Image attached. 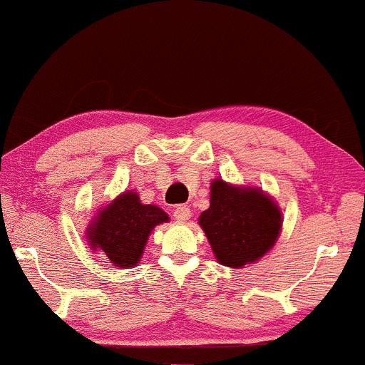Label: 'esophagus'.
Segmentation results:
<instances>
[{
	"mask_svg": "<svg viewBox=\"0 0 365 365\" xmlns=\"http://www.w3.org/2000/svg\"><path fill=\"white\" fill-rule=\"evenodd\" d=\"M190 207L185 206V204H180V206H176L173 211L175 220H178V222H187V220L190 218Z\"/></svg>",
	"mask_w": 365,
	"mask_h": 365,
	"instance_id": "1",
	"label": "esophagus"
}]
</instances>
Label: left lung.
<instances>
[{"mask_svg":"<svg viewBox=\"0 0 365 365\" xmlns=\"http://www.w3.org/2000/svg\"><path fill=\"white\" fill-rule=\"evenodd\" d=\"M199 225L218 263L241 268L274 247L282 228V213L263 190L216 178L211 183L210 207L199 216Z\"/></svg>","mask_w":365,"mask_h":365,"instance_id":"8db88e82","label":"left lung"}]
</instances>
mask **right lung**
Wrapping results in <instances>:
<instances>
[{
    "label": "right lung",
    "instance_id": "add662e5",
    "mask_svg": "<svg viewBox=\"0 0 365 365\" xmlns=\"http://www.w3.org/2000/svg\"><path fill=\"white\" fill-rule=\"evenodd\" d=\"M164 222H170V216L161 207L142 204L137 192L126 190L91 220L86 241L93 251H102L114 267L130 268L142 258L154 227Z\"/></svg>",
    "mask_w": 365,
    "mask_h": 365
}]
</instances>
